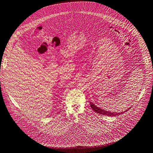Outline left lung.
<instances>
[{
	"instance_id": "left-lung-1",
	"label": "left lung",
	"mask_w": 153,
	"mask_h": 153,
	"mask_svg": "<svg viewBox=\"0 0 153 153\" xmlns=\"http://www.w3.org/2000/svg\"><path fill=\"white\" fill-rule=\"evenodd\" d=\"M90 102V106L92 108V109L94 110V112H95L96 113H98L100 114H102V115H107V116H110V117H115L117 115H121L123 114H124V112H127V111L129 110V109H130L131 107H129L128 109L126 110L125 111L123 112H119V113H116V112H110V111H107L105 110L104 109H102L98 107H97L96 105H95L93 103Z\"/></svg>"
}]
</instances>
